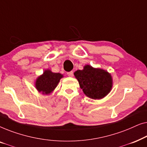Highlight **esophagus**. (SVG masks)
Here are the masks:
<instances>
[{
    "label": "esophagus",
    "instance_id": "obj_1",
    "mask_svg": "<svg viewBox=\"0 0 147 147\" xmlns=\"http://www.w3.org/2000/svg\"><path fill=\"white\" fill-rule=\"evenodd\" d=\"M67 76H69V77H73V76H74V72L73 71H69V72H67Z\"/></svg>",
    "mask_w": 147,
    "mask_h": 147
}]
</instances>
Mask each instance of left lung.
Here are the masks:
<instances>
[{"mask_svg": "<svg viewBox=\"0 0 147 147\" xmlns=\"http://www.w3.org/2000/svg\"><path fill=\"white\" fill-rule=\"evenodd\" d=\"M74 76L86 96L92 99H102L108 95L112 88L111 74L100 68L86 65L82 70H77Z\"/></svg>", "mask_w": 147, "mask_h": 147, "instance_id": "1", "label": "left lung"}]
</instances>
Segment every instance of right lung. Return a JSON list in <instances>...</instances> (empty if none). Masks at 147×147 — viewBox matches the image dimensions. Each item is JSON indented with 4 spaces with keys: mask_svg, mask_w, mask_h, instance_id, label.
Here are the masks:
<instances>
[{
    "mask_svg": "<svg viewBox=\"0 0 147 147\" xmlns=\"http://www.w3.org/2000/svg\"><path fill=\"white\" fill-rule=\"evenodd\" d=\"M63 77L59 73H53L51 70H45L43 74L37 78L35 82V88L38 92L43 94H51L57 87L61 78Z\"/></svg>",
    "mask_w": 147,
    "mask_h": 147,
    "instance_id": "add662e5",
    "label": "right lung"
}]
</instances>
